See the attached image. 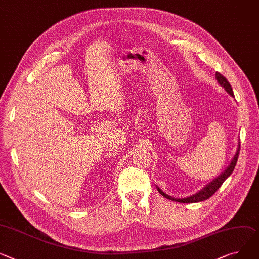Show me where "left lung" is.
<instances>
[{
  "instance_id": "obj_1",
  "label": "left lung",
  "mask_w": 259,
  "mask_h": 259,
  "mask_svg": "<svg viewBox=\"0 0 259 259\" xmlns=\"http://www.w3.org/2000/svg\"><path fill=\"white\" fill-rule=\"evenodd\" d=\"M215 79L218 80V83L222 86V88L225 89V91H226L231 97L234 98V94H233L232 88H231L230 83L227 81V79H226L225 77H224L223 75H221L220 73H218V72L215 73ZM238 154H239V143H238V147H237L236 153H235V155L233 156V158H232L230 164L228 165V167H227L225 170H224L220 176H218L217 178H214L211 182H209L207 185L204 186L200 192L196 193L195 195H192V196L186 197V198H174V197L168 196V195H166L165 193H163L158 186H156V187H157V191H158L159 194H160L161 196H163L164 198H166V199H168V200H171V201H175V202H180V203H197V202H201V201H204V200H207V199H209V198L218 191V189L221 187V185L223 184V182L225 181V180L232 174V171H233V169H234V167H235V164H236V162H237Z\"/></svg>"
}]
</instances>
